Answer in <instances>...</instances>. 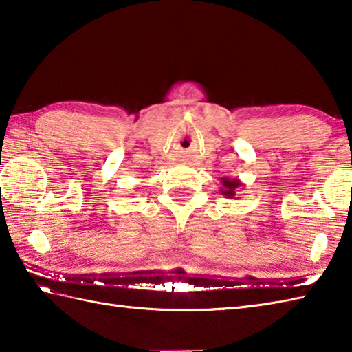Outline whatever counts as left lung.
<instances>
[{
    "mask_svg": "<svg viewBox=\"0 0 352 352\" xmlns=\"http://www.w3.org/2000/svg\"><path fill=\"white\" fill-rule=\"evenodd\" d=\"M243 188V183L241 180H233V178L228 177H222L221 178V188L219 192L222 193L226 198H236L239 189Z\"/></svg>",
    "mask_w": 352,
    "mask_h": 352,
    "instance_id": "1",
    "label": "left lung"
}]
</instances>
